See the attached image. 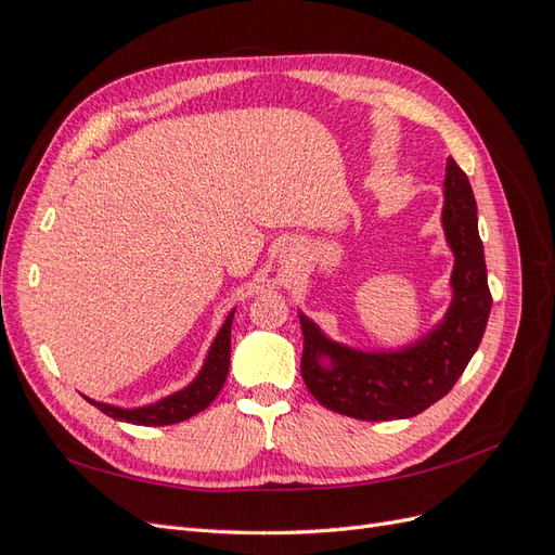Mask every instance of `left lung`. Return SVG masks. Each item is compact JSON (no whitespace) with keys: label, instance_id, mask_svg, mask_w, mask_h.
Masks as SVG:
<instances>
[{"label":"left lung","instance_id":"1","mask_svg":"<svg viewBox=\"0 0 555 555\" xmlns=\"http://www.w3.org/2000/svg\"><path fill=\"white\" fill-rule=\"evenodd\" d=\"M442 231L453 255L451 300L438 324L396 349L333 340L298 310L304 328L300 375L324 408L363 422L410 418L444 398L475 357L491 314L477 201L461 166L447 157Z\"/></svg>","mask_w":555,"mask_h":555}]
</instances>
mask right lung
<instances>
[{"mask_svg":"<svg viewBox=\"0 0 555 555\" xmlns=\"http://www.w3.org/2000/svg\"><path fill=\"white\" fill-rule=\"evenodd\" d=\"M233 312H236V308L227 314L224 324L215 333V338L206 351V359L201 363L198 373L190 384H184L182 389L139 408H120V405H111V402L92 400L88 396L82 398H86L96 410L108 414L111 418H117V422H125V424H137V426H171V424L184 422V418H190L198 412H204L217 398V393L222 391L229 375Z\"/></svg>","mask_w":555,"mask_h":555,"instance_id":"right-lung-1","label":"right lung"}]
</instances>
